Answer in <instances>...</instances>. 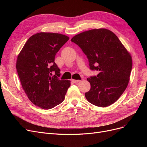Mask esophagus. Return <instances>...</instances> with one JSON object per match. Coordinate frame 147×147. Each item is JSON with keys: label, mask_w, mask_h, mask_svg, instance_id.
<instances>
[{"label": "esophagus", "mask_w": 147, "mask_h": 147, "mask_svg": "<svg viewBox=\"0 0 147 147\" xmlns=\"http://www.w3.org/2000/svg\"><path fill=\"white\" fill-rule=\"evenodd\" d=\"M72 81H73L74 83H79V82H80V80H72Z\"/></svg>", "instance_id": "esophagus-1"}]
</instances>
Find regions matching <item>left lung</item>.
Wrapping results in <instances>:
<instances>
[{"label": "left lung", "mask_w": 147, "mask_h": 147, "mask_svg": "<svg viewBox=\"0 0 147 147\" xmlns=\"http://www.w3.org/2000/svg\"><path fill=\"white\" fill-rule=\"evenodd\" d=\"M87 56L91 70L99 71L88 78L90 89L85 93L88 101L105 107L115 102L126 89L132 67L130 54L111 31L105 28L90 30L74 36Z\"/></svg>", "instance_id": "8db88e82"}]
</instances>
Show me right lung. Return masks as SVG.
Segmentation results:
<instances>
[{
	"instance_id": "add662e5",
	"label": "right lung",
	"mask_w": 147,
	"mask_h": 147,
	"mask_svg": "<svg viewBox=\"0 0 147 147\" xmlns=\"http://www.w3.org/2000/svg\"><path fill=\"white\" fill-rule=\"evenodd\" d=\"M68 40L59 33H36L28 38L17 57L22 87L30 101L40 109L49 110L61 104L70 86L69 80L59 79L60 69L55 63L57 53Z\"/></svg>"
}]
</instances>
